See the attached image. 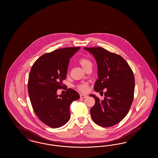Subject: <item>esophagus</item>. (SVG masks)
<instances>
[{"label":"esophagus","instance_id":"34e87169","mask_svg":"<svg viewBox=\"0 0 158 158\" xmlns=\"http://www.w3.org/2000/svg\"><path fill=\"white\" fill-rule=\"evenodd\" d=\"M80 96H81V98H86L88 97L87 95H85V94H81Z\"/></svg>","mask_w":158,"mask_h":158}]
</instances>
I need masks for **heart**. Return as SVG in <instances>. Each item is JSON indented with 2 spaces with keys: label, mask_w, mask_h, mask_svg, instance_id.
I'll return each instance as SVG.
<instances>
[{
  "label": "heart",
  "mask_w": 158,
  "mask_h": 158,
  "mask_svg": "<svg viewBox=\"0 0 158 158\" xmlns=\"http://www.w3.org/2000/svg\"><path fill=\"white\" fill-rule=\"evenodd\" d=\"M79 63L84 69H85L89 65H92V63L90 60H89L88 58L84 57H81L79 59ZM88 86L86 83H81L77 86V89L81 92H86L88 90Z\"/></svg>",
  "instance_id": "heart-1"
}]
</instances>
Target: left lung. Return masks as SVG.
I'll return each mask as SVG.
<instances>
[{"label":"left lung","mask_w":158,"mask_h":158,"mask_svg":"<svg viewBox=\"0 0 158 158\" xmlns=\"http://www.w3.org/2000/svg\"><path fill=\"white\" fill-rule=\"evenodd\" d=\"M92 54L98 64V79L94 89L104 93L101 100L94 95L95 104L90 109L93 121L99 126L109 127L120 123L127 114L134 98L135 76L127 61L121 56L102 47H84Z\"/></svg>","instance_id":"obj_1"}]
</instances>
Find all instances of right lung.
Returning <instances> with one entry per match:
<instances>
[{"mask_svg":"<svg viewBox=\"0 0 158 158\" xmlns=\"http://www.w3.org/2000/svg\"><path fill=\"white\" fill-rule=\"evenodd\" d=\"M64 47L42 55L33 64L28 77V90L34 111L38 118L50 127L58 128L70 118V105L80 98L69 88L59 96L57 90L64 86L70 58L80 49Z\"/></svg>","mask_w":158,"mask_h":158,"instance_id":"obj_1","label":"right lung"}]
</instances>
